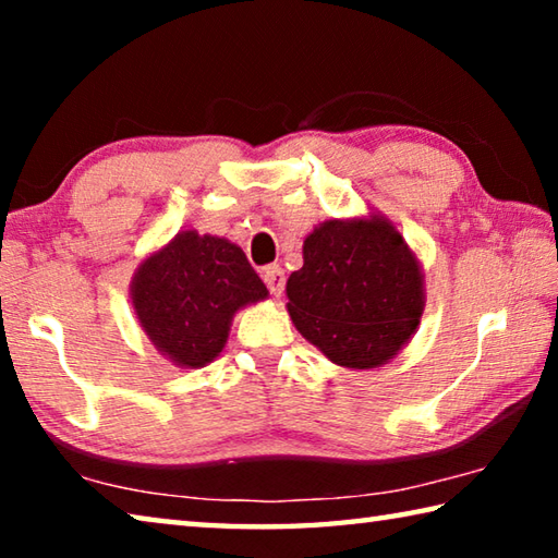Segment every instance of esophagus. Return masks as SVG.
Returning <instances> with one entry per match:
<instances>
[{"mask_svg":"<svg viewBox=\"0 0 558 558\" xmlns=\"http://www.w3.org/2000/svg\"><path fill=\"white\" fill-rule=\"evenodd\" d=\"M263 280H266V286L272 292V298L282 295V288H286V272H282L280 266L263 268Z\"/></svg>","mask_w":558,"mask_h":558,"instance_id":"esophagus-1","label":"esophagus"}]
</instances>
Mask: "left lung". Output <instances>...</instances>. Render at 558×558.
<instances>
[{"mask_svg": "<svg viewBox=\"0 0 558 558\" xmlns=\"http://www.w3.org/2000/svg\"><path fill=\"white\" fill-rule=\"evenodd\" d=\"M423 266L381 211L315 226L286 286L298 332L347 369L389 364L426 310Z\"/></svg>", "mask_w": 558, "mask_h": 558, "instance_id": "left-lung-1", "label": "left lung"}]
</instances>
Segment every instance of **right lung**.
Here are the masks:
<instances>
[{
  "instance_id": "obj_1",
  "label": "right lung",
  "mask_w": 558,
  "mask_h": 558,
  "mask_svg": "<svg viewBox=\"0 0 558 558\" xmlns=\"http://www.w3.org/2000/svg\"><path fill=\"white\" fill-rule=\"evenodd\" d=\"M266 298L268 288L239 245L194 229L147 253L130 282L140 329L179 369L211 364L233 315Z\"/></svg>"
}]
</instances>
